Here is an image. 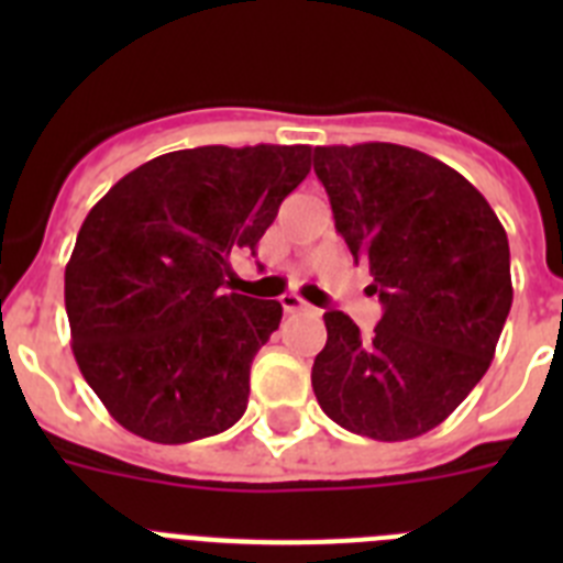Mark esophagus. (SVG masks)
Segmentation results:
<instances>
[{"instance_id": "34e87169", "label": "esophagus", "mask_w": 563, "mask_h": 563, "mask_svg": "<svg viewBox=\"0 0 563 563\" xmlns=\"http://www.w3.org/2000/svg\"><path fill=\"white\" fill-rule=\"evenodd\" d=\"M282 307H285L287 316H296V312L310 310V305H307L301 296H296V292H287V296H282Z\"/></svg>"}]
</instances>
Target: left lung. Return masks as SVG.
<instances>
[{
    "label": "left lung",
    "mask_w": 563,
    "mask_h": 563,
    "mask_svg": "<svg viewBox=\"0 0 563 563\" xmlns=\"http://www.w3.org/2000/svg\"><path fill=\"white\" fill-rule=\"evenodd\" d=\"M335 231L369 265L383 316L372 335L324 312L312 391L330 420L380 442L437 429L494 361L514 305L499 217L445 163L397 143L316 146Z\"/></svg>",
    "instance_id": "8db88e82"
}]
</instances>
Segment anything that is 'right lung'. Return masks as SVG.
<instances>
[{
	"instance_id": "right-lung-1",
	"label": "right lung",
	"mask_w": 563,
	"mask_h": 563,
	"mask_svg": "<svg viewBox=\"0 0 563 563\" xmlns=\"http://www.w3.org/2000/svg\"><path fill=\"white\" fill-rule=\"evenodd\" d=\"M310 174V146H200L129 172L87 213L64 271L73 355L109 415L180 445L231 429L282 305L225 292Z\"/></svg>"
}]
</instances>
